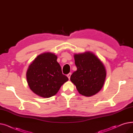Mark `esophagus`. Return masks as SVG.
Returning <instances> with one entry per match:
<instances>
[{
  "instance_id": "obj_1",
  "label": "esophagus",
  "mask_w": 133,
  "mask_h": 133,
  "mask_svg": "<svg viewBox=\"0 0 133 133\" xmlns=\"http://www.w3.org/2000/svg\"><path fill=\"white\" fill-rule=\"evenodd\" d=\"M71 73H68V74H67V77L68 78V79H69V80L70 79V78H71Z\"/></svg>"
}]
</instances>
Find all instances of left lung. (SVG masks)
I'll return each instance as SVG.
<instances>
[{
	"label": "left lung",
	"instance_id": "1",
	"mask_svg": "<svg viewBox=\"0 0 133 133\" xmlns=\"http://www.w3.org/2000/svg\"><path fill=\"white\" fill-rule=\"evenodd\" d=\"M74 57L77 70L71 76V81L80 94L86 96L95 95L103 86L106 76L105 67L92 52L75 54Z\"/></svg>",
	"mask_w": 133,
	"mask_h": 133
}]
</instances>
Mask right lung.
Wrapping results in <instances>:
<instances>
[{"label": "right lung", "mask_w": 133, "mask_h": 133, "mask_svg": "<svg viewBox=\"0 0 133 133\" xmlns=\"http://www.w3.org/2000/svg\"><path fill=\"white\" fill-rule=\"evenodd\" d=\"M57 60V56L54 54L44 53L39 55L29 66L26 72L27 82L35 94L48 98L57 94L68 80L62 73Z\"/></svg>", "instance_id": "add662e5"}]
</instances>
